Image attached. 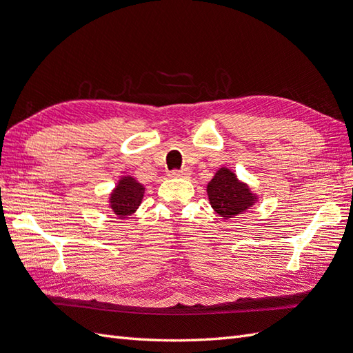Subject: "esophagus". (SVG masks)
Wrapping results in <instances>:
<instances>
[{
	"mask_svg": "<svg viewBox=\"0 0 353 353\" xmlns=\"http://www.w3.org/2000/svg\"><path fill=\"white\" fill-rule=\"evenodd\" d=\"M190 175V170L188 169H181V170H172V172H169L170 178H187Z\"/></svg>",
	"mask_w": 353,
	"mask_h": 353,
	"instance_id": "1",
	"label": "esophagus"
}]
</instances>
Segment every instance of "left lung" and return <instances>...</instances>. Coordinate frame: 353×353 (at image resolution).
<instances>
[{
	"label": "left lung",
	"instance_id": "left-lung-1",
	"mask_svg": "<svg viewBox=\"0 0 353 353\" xmlns=\"http://www.w3.org/2000/svg\"><path fill=\"white\" fill-rule=\"evenodd\" d=\"M206 193L212 209L222 219L239 216L259 201V196L253 193L249 184L239 179L227 166L216 170L206 185Z\"/></svg>",
	"mask_w": 353,
	"mask_h": 353
}]
</instances>
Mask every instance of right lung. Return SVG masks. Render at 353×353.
Returning a JSON list of instances; mask_svg holds the SVG:
<instances>
[{
    "label": "right lung",
    "instance_id": "right-lung-1",
    "mask_svg": "<svg viewBox=\"0 0 353 353\" xmlns=\"http://www.w3.org/2000/svg\"><path fill=\"white\" fill-rule=\"evenodd\" d=\"M145 187L132 175H122L109 194V209L119 219H128L141 206Z\"/></svg>",
    "mask_w": 353,
    "mask_h": 353
}]
</instances>
